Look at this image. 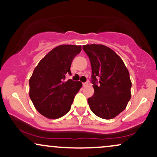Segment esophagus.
<instances>
[{"label": "esophagus", "instance_id": "esophagus-1", "mask_svg": "<svg viewBox=\"0 0 157 157\" xmlns=\"http://www.w3.org/2000/svg\"><path fill=\"white\" fill-rule=\"evenodd\" d=\"M82 86H83V87H87V86H89V83H88L87 82H83V83H82Z\"/></svg>", "mask_w": 157, "mask_h": 157}]
</instances>
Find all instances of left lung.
Here are the masks:
<instances>
[{
	"label": "left lung",
	"instance_id": "8db88e82",
	"mask_svg": "<svg viewBox=\"0 0 157 157\" xmlns=\"http://www.w3.org/2000/svg\"><path fill=\"white\" fill-rule=\"evenodd\" d=\"M91 66V81L94 93L88 99L91 111L105 120L124 111L131 99L130 75L123 61L104 45L82 46Z\"/></svg>",
	"mask_w": 157,
	"mask_h": 157
}]
</instances>
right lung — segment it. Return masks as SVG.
<instances>
[{
    "instance_id": "right-lung-1",
    "label": "right lung",
    "mask_w": 157,
    "mask_h": 157,
    "mask_svg": "<svg viewBox=\"0 0 157 157\" xmlns=\"http://www.w3.org/2000/svg\"><path fill=\"white\" fill-rule=\"evenodd\" d=\"M81 46L61 45L39 62L29 80V97L37 111L46 117L57 119L66 114L82 82L66 80L71 75V63Z\"/></svg>"
}]
</instances>
